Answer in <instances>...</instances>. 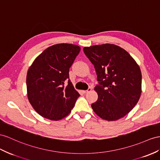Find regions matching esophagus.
<instances>
[{
  "label": "esophagus",
  "mask_w": 160,
  "mask_h": 160,
  "mask_svg": "<svg viewBox=\"0 0 160 160\" xmlns=\"http://www.w3.org/2000/svg\"><path fill=\"white\" fill-rule=\"evenodd\" d=\"M92 91V88H91V87H89L87 91H83L82 92H83V93H84V94H87V93H88V92H91Z\"/></svg>",
  "instance_id": "1"
}]
</instances>
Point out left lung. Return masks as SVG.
<instances>
[{"mask_svg":"<svg viewBox=\"0 0 160 160\" xmlns=\"http://www.w3.org/2000/svg\"><path fill=\"white\" fill-rule=\"evenodd\" d=\"M94 65L99 84L97 101L91 105L102 119L115 121L137 105L141 94L142 75L136 61L124 48L112 44L83 48Z\"/></svg>","mask_w":160,"mask_h":160,"instance_id":"left-lung-1","label":"left lung"}]
</instances>
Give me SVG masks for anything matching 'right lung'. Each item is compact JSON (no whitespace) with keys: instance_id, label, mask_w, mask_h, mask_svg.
<instances>
[{"instance_id":"1","label":"right lung","mask_w":160,"mask_h":160,"mask_svg":"<svg viewBox=\"0 0 160 160\" xmlns=\"http://www.w3.org/2000/svg\"><path fill=\"white\" fill-rule=\"evenodd\" d=\"M80 51V47L75 44H54L36 57L28 69V98L41 116L59 120L74 107L80 94L69 79V70Z\"/></svg>"}]
</instances>
